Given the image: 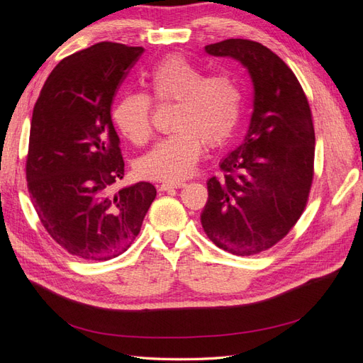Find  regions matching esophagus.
Returning <instances> with one entry per match:
<instances>
[{
	"label": "esophagus",
	"mask_w": 363,
	"mask_h": 363,
	"mask_svg": "<svg viewBox=\"0 0 363 363\" xmlns=\"http://www.w3.org/2000/svg\"><path fill=\"white\" fill-rule=\"evenodd\" d=\"M184 183L183 182H164L159 184V191H169V189H179L183 188Z\"/></svg>",
	"instance_id": "1"
}]
</instances>
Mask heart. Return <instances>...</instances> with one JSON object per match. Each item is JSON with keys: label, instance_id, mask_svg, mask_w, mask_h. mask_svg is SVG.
<instances>
[{"label": "heart", "instance_id": "heart-1", "mask_svg": "<svg viewBox=\"0 0 363 363\" xmlns=\"http://www.w3.org/2000/svg\"><path fill=\"white\" fill-rule=\"evenodd\" d=\"M157 103L175 106L171 135L139 157L136 171L144 179L177 182L188 177L200 159L203 142L218 147L232 138L242 115V87L230 74L206 72L183 56H168L144 74ZM119 133L136 145L151 136V100L145 94H125L113 108Z\"/></svg>", "mask_w": 363, "mask_h": 363}]
</instances>
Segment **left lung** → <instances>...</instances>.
Here are the masks:
<instances>
[{"mask_svg":"<svg viewBox=\"0 0 363 363\" xmlns=\"http://www.w3.org/2000/svg\"><path fill=\"white\" fill-rule=\"evenodd\" d=\"M232 57L255 87L245 139L221 160L223 180H207L201 224L212 242L236 256L276 245L301 216L313 179L315 130L295 74L277 54L248 39L206 45Z\"/></svg>","mask_w":363,"mask_h":363,"instance_id":"1","label":"left lung"}]
</instances>
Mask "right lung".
<instances>
[{
    "label": "right lung",
    "instance_id": "right-lung-1",
    "mask_svg": "<svg viewBox=\"0 0 363 363\" xmlns=\"http://www.w3.org/2000/svg\"><path fill=\"white\" fill-rule=\"evenodd\" d=\"M142 47L100 42L63 59L33 108L27 182L50 236L69 255L108 260L140 232L156 188L139 182L111 194L124 177L112 101Z\"/></svg>",
    "mask_w": 363,
    "mask_h": 363
}]
</instances>
